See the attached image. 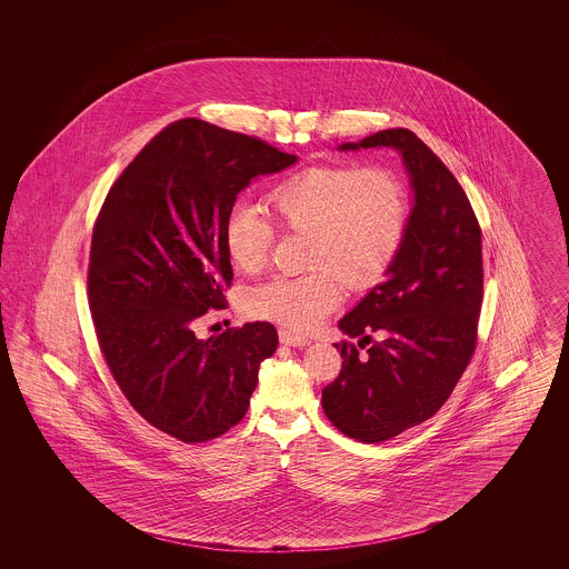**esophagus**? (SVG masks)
I'll list each match as a JSON object with an SVG mask.
<instances>
[{
    "label": "esophagus",
    "instance_id": "1",
    "mask_svg": "<svg viewBox=\"0 0 569 569\" xmlns=\"http://www.w3.org/2000/svg\"><path fill=\"white\" fill-rule=\"evenodd\" d=\"M279 341L283 343V346H290V348H305V346H309L311 341L307 339V337H300L297 332H292V330H279Z\"/></svg>",
    "mask_w": 569,
    "mask_h": 569
}]
</instances>
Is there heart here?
Instances as JSON below:
<instances>
[{"label":"heart","instance_id":"obj_1","mask_svg":"<svg viewBox=\"0 0 569 569\" xmlns=\"http://www.w3.org/2000/svg\"><path fill=\"white\" fill-rule=\"evenodd\" d=\"M277 226L307 232V267L272 277L243 298L247 316L292 330L320 325L350 290H367L392 267L407 232V193L388 168L318 166L272 188L264 200ZM274 226L256 204L239 202L223 223V243L239 271L260 272L271 256Z\"/></svg>","mask_w":569,"mask_h":569}]
</instances>
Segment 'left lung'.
<instances>
[{"label": "left lung", "mask_w": 569, "mask_h": 569, "mask_svg": "<svg viewBox=\"0 0 569 569\" xmlns=\"http://www.w3.org/2000/svg\"><path fill=\"white\" fill-rule=\"evenodd\" d=\"M373 147L401 153L413 207L388 277L339 322L358 343H335L341 373L322 390L328 420L362 443L418 427L448 401L476 352L485 290L482 230L455 174L406 128L339 149Z\"/></svg>", "instance_id": "obj_1"}]
</instances>
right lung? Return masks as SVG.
I'll use <instances>...</instances> for the list:
<instances>
[{"label": "right lung", "instance_id": "right-lung-1", "mask_svg": "<svg viewBox=\"0 0 569 569\" xmlns=\"http://www.w3.org/2000/svg\"><path fill=\"white\" fill-rule=\"evenodd\" d=\"M295 162L256 136L181 119L128 163L98 213L87 297L100 350L130 406L179 441L239 425L277 350L271 322L209 339L193 326L226 307L234 274L223 223L237 193Z\"/></svg>", "mask_w": 569, "mask_h": 569}]
</instances>
